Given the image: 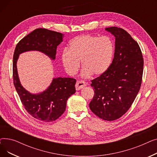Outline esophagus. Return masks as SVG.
<instances>
[{
	"label": "esophagus",
	"mask_w": 157,
	"mask_h": 157,
	"mask_svg": "<svg viewBox=\"0 0 157 157\" xmlns=\"http://www.w3.org/2000/svg\"><path fill=\"white\" fill-rule=\"evenodd\" d=\"M86 85V83L83 81H77V83L76 84V90H79L81 88H83Z\"/></svg>",
	"instance_id": "obj_1"
}]
</instances>
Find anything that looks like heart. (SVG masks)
Returning a JSON list of instances; mask_svg holds the SVG:
<instances>
[{
	"instance_id": "b5f03b06",
	"label": "heart",
	"mask_w": 157,
	"mask_h": 157,
	"mask_svg": "<svg viewBox=\"0 0 157 157\" xmlns=\"http://www.w3.org/2000/svg\"><path fill=\"white\" fill-rule=\"evenodd\" d=\"M114 54V44L109 37L81 35L70 41L69 49H65L62 53L61 60L70 75L78 72L81 61L84 77L92 74L101 76L110 67Z\"/></svg>"
}]
</instances>
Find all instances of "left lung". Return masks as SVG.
I'll list each match as a JSON object with an SVG mask.
<instances>
[{
	"label": "left lung",
	"mask_w": 157,
	"mask_h": 157,
	"mask_svg": "<svg viewBox=\"0 0 157 157\" xmlns=\"http://www.w3.org/2000/svg\"><path fill=\"white\" fill-rule=\"evenodd\" d=\"M105 30L115 37L114 59L105 74L92 81L95 90L90 109L100 118H120L130 108L141 85L143 58L138 43L123 29Z\"/></svg>",
	"instance_id": "8db88e82"
}]
</instances>
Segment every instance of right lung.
I'll return each mask as SVG.
<instances>
[{"instance_id":"right-lung-1","label":"right lung","mask_w":157,"mask_h":157,"mask_svg":"<svg viewBox=\"0 0 157 157\" xmlns=\"http://www.w3.org/2000/svg\"><path fill=\"white\" fill-rule=\"evenodd\" d=\"M63 37L60 32L37 29L20 40L13 55V81L16 92L27 111L34 118L45 122L53 121L64 113L68 98L76 92V80L53 78L50 85L43 92L32 94L21 84L17 61L20 54L30 51L40 52L54 60L56 48L63 41Z\"/></svg>"}]
</instances>
